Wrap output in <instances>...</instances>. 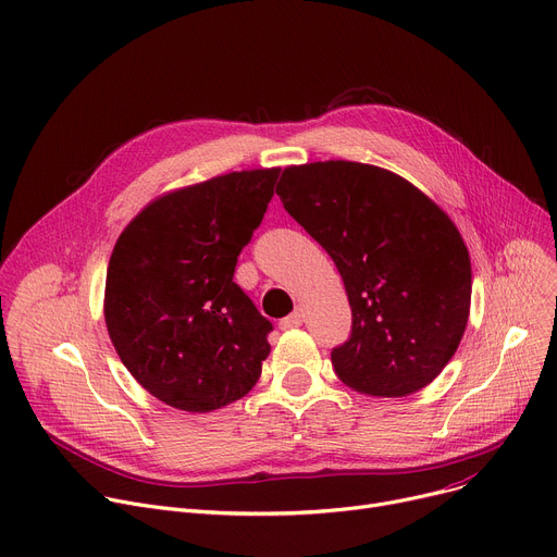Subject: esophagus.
I'll use <instances>...</instances> for the list:
<instances>
[{"mask_svg": "<svg viewBox=\"0 0 557 557\" xmlns=\"http://www.w3.org/2000/svg\"><path fill=\"white\" fill-rule=\"evenodd\" d=\"M305 322V311L298 307L295 309L290 315H286L282 322H280V329H295V326H300Z\"/></svg>", "mask_w": 557, "mask_h": 557, "instance_id": "1", "label": "esophagus"}]
</instances>
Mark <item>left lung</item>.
Returning <instances> with one entry per match:
<instances>
[{"mask_svg": "<svg viewBox=\"0 0 557 557\" xmlns=\"http://www.w3.org/2000/svg\"><path fill=\"white\" fill-rule=\"evenodd\" d=\"M286 212L331 255L351 305L336 376L369 396H410L455 356L470 315V255L453 219L403 176L356 161L284 168Z\"/></svg>", "mask_w": 557, "mask_h": 557, "instance_id": "left-lung-1", "label": "left lung"}]
</instances>
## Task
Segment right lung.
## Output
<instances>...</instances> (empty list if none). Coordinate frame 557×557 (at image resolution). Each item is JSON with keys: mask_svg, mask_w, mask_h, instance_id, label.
<instances>
[{"mask_svg": "<svg viewBox=\"0 0 557 557\" xmlns=\"http://www.w3.org/2000/svg\"><path fill=\"white\" fill-rule=\"evenodd\" d=\"M280 168L221 174L147 203L109 257L104 322L127 372L183 412L246 396L273 324L233 282Z\"/></svg>", "mask_w": 557, "mask_h": 557, "instance_id": "obj_1", "label": "right lung"}]
</instances>
